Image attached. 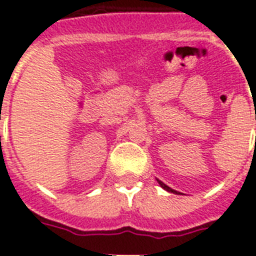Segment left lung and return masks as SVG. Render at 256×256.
I'll return each instance as SVG.
<instances>
[{
	"instance_id": "obj_1",
	"label": "left lung",
	"mask_w": 256,
	"mask_h": 256,
	"mask_svg": "<svg viewBox=\"0 0 256 256\" xmlns=\"http://www.w3.org/2000/svg\"><path fill=\"white\" fill-rule=\"evenodd\" d=\"M156 180H158V183H160V187H162V188H164V190H166V191H168V192H174V194H178V191L172 190V188H171V187L166 186V184H164V182H160V179H156Z\"/></svg>"
}]
</instances>
